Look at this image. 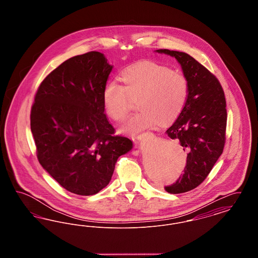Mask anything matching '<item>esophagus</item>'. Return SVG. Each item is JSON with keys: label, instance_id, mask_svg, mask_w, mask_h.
Masks as SVG:
<instances>
[{"label": "esophagus", "instance_id": "1", "mask_svg": "<svg viewBox=\"0 0 258 258\" xmlns=\"http://www.w3.org/2000/svg\"><path fill=\"white\" fill-rule=\"evenodd\" d=\"M140 137H141V136H140ZM140 137H138V138H140Z\"/></svg>", "mask_w": 258, "mask_h": 258}]
</instances>
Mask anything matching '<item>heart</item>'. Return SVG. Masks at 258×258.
<instances>
[{
	"label": "heart",
	"instance_id": "obj_1",
	"mask_svg": "<svg viewBox=\"0 0 258 258\" xmlns=\"http://www.w3.org/2000/svg\"><path fill=\"white\" fill-rule=\"evenodd\" d=\"M123 85L111 81L103 90L107 115L120 122L138 99V113L121 126L125 134L136 135L157 123L167 124L176 120L188 98L189 85L184 74L169 67L151 61H140L122 73Z\"/></svg>",
	"mask_w": 258,
	"mask_h": 258
}]
</instances>
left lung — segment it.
<instances>
[{
    "label": "left lung",
    "mask_w": 258,
    "mask_h": 258,
    "mask_svg": "<svg viewBox=\"0 0 258 258\" xmlns=\"http://www.w3.org/2000/svg\"><path fill=\"white\" fill-rule=\"evenodd\" d=\"M157 52L175 57L189 85L184 109L166 131L187 154L184 173L164 189L173 195L183 194L207 178L222 154L226 139V101L219 79L190 55L168 49Z\"/></svg>",
    "instance_id": "obj_1"
}]
</instances>
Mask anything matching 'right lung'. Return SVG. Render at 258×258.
Listing matches in <instances>:
<instances>
[{"label": "right lung", "mask_w": 258, "mask_h": 258, "mask_svg": "<svg viewBox=\"0 0 258 258\" xmlns=\"http://www.w3.org/2000/svg\"><path fill=\"white\" fill-rule=\"evenodd\" d=\"M112 68L100 52L74 56L43 79L32 105L37 160L78 196L96 195L109 184L118 158L133 148L128 138L114 135L104 113Z\"/></svg>", "instance_id": "add662e5"}]
</instances>
